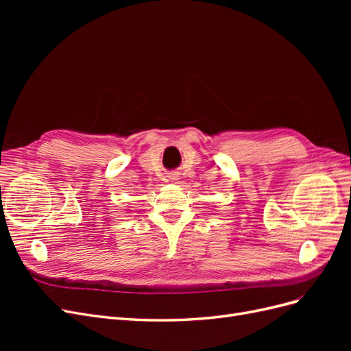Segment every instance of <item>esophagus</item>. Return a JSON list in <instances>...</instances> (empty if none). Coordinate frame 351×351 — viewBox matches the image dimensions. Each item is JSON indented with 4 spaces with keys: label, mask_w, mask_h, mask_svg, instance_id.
<instances>
[{
    "label": "esophagus",
    "mask_w": 351,
    "mask_h": 351,
    "mask_svg": "<svg viewBox=\"0 0 351 351\" xmlns=\"http://www.w3.org/2000/svg\"><path fill=\"white\" fill-rule=\"evenodd\" d=\"M171 178H176V176H173V177H171Z\"/></svg>",
    "instance_id": "1"
}]
</instances>
